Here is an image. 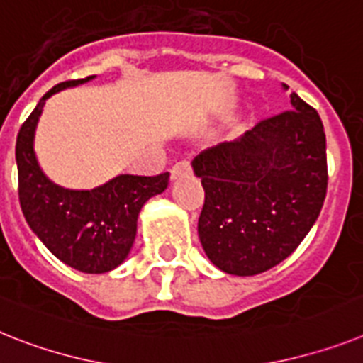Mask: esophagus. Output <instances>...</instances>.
<instances>
[{
	"instance_id": "esophagus-1",
	"label": "esophagus",
	"mask_w": 363,
	"mask_h": 363,
	"mask_svg": "<svg viewBox=\"0 0 363 363\" xmlns=\"http://www.w3.org/2000/svg\"><path fill=\"white\" fill-rule=\"evenodd\" d=\"M188 173H191L190 160H179V162L173 164V167H172L173 179H177V177H182V175H188Z\"/></svg>"
}]
</instances>
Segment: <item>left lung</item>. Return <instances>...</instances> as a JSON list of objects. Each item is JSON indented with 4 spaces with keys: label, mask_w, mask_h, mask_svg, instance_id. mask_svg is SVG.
Here are the masks:
<instances>
[{
    "label": "left lung",
    "mask_w": 363,
    "mask_h": 363,
    "mask_svg": "<svg viewBox=\"0 0 363 363\" xmlns=\"http://www.w3.org/2000/svg\"><path fill=\"white\" fill-rule=\"evenodd\" d=\"M290 97L291 108L260 120L242 138L201 151L191 162L205 188L201 245L230 275H258L290 257L327 196L321 118L295 92Z\"/></svg>",
    "instance_id": "obj_1"
}]
</instances>
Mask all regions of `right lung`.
Listing matches in <instances>:
<instances>
[{
    "instance_id": "1",
    "label": "right lung",
    "mask_w": 363,
    "mask_h": 363,
    "mask_svg": "<svg viewBox=\"0 0 363 363\" xmlns=\"http://www.w3.org/2000/svg\"><path fill=\"white\" fill-rule=\"evenodd\" d=\"M94 79H73L44 94L16 138L18 196L33 233L60 262L83 273H106L127 258L136 221L149 197L167 188L169 173L118 175L94 190H66L51 182L36 162L35 129L48 97Z\"/></svg>"
}]
</instances>
